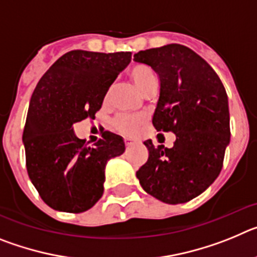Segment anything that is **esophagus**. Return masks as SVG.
<instances>
[{
    "mask_svg": "<svg viewBox=\"0 0 257 257\" xmlns=\"http://www.w3.org/2000/svg\"><path fill=\"white\" fill-rule=\"evenodd\" d=\"M124 143H126V147H131V145H134V142L131 139H126L124 140Z\"/></svg>",
    "mask_w": 257,
    "mask_h": 257,
    "instance_id": "obj_1",
    "label": "esophagus"
}]
</instances>
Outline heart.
<instances>
[{"instance_id": "b5f03b06", "label": "heart", "mask_w": 257, "mask_h": 257, "mask_svg": "<svg viewBox=\"0 0 257 257\" xmlns=\"http://www.w3.org/2000/svg\"><path fill=\"white\" fill-rule=\"evenodd\" d=\"M131 81L135 83V86L139 88L140 91L144 92L147 88L151 86L156 85L157 83V77L154 70L151 67L144 64H138L134 65L128 72ZM143 118L138 117V115H131V114H119L115 117L114 119V126L117 130L124 134H133L136 130V127L142 123Z\"/></svg>"}]
</instances>
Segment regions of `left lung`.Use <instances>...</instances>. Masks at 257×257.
I'll list each match as a JSON object with an SVG mask.
<instances>
[{
  "instance_id": "left-lung-1",
  "label": "left lung",
  "mask_w": 257,
  "mask_h": 257,
  "mask_svg": "<svg viewBox=\"0 0 257 257\" xmlns=\"http://www.w3.org/2000/svg\"><path fill=\"white\" fill-rule=\"evenodd\" d=\"M134 60L152 67L160 79L153 126L176 136L172 148H154L145 140L149 157L136 178L154 198L184 203L205 192L221 171L230 142L225 88L207 61L183 45L139 51Z\"/></svg>"
}]
</instances>
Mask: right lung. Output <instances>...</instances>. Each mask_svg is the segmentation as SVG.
Wrapping results in <instances>:
<instances>
[{"instance_id":"right-lung-1","label":"right lung","mask_w":257,"mask_h":257,"mask_svg":"<svg viewBox=\"0 0 257 257\" xmlns=\"http://www.w3.org/2000/svg\"><path fill=\"white\" fill-rule=\"evenodd\" d=\"M130 61L131 52L74 50L59 58L36 86L23 143L29 179L54 210L83 212L103 196L106 162L123 153V139L104 131L103 139L87 147L73 124L95 118Z\"/></svg>"}]
</instances>
